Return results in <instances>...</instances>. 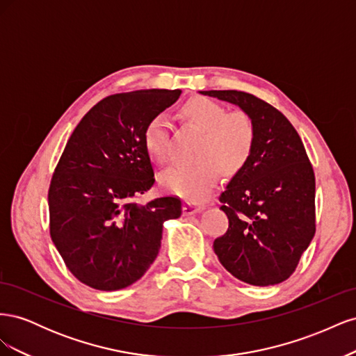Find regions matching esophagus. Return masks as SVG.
<instances>
[{
	"mask_svg": "<svg viewBox=\"0 0 356 356\" xmlns=\"http://www.w3.org/2000/svg\"><path fill=\"white\" fill-rule=\"evenodd\" d=\"M200 211H203V204H197L193 202H186L184 207H182V212H184V215H193Z\"/></svg>",
	"mask_w": 356,
	"mask_h": 356,
	"instance_id": "esophagus-1",
	"label": "esophagus"
}]
</instances>
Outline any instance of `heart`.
<instances>
[{
	"mask_svg": "<svg viewBox=\"0 0 356 356\" xmlns=\"http://www.w3.org/2000/svg\"><path fill=\"white\" fill-rule=\"evenodd\" d=\"M182 115L202 132L195 153L197 161L168 168L160 182L177 196L200 200L217 184L218 170L232 177L245 168L255 147V126L248 114L227 113L221 104L208 98L190 99L182 106ZM144 145L159 163L169 159V122L163 114L147 123Z\"/></svg>",
	"mask_w": 356,
	"mask_h": 356,
	"instance_id": "b5f03b06",
	"label": "heart"
}]
</instances>
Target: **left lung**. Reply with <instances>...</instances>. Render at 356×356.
Here are the masks:
<instances>
[{
    "instance_id": "obj_1",
    "label": "left lung",
    "mask_w": 356,
    "mask_h": 356,
    "mask_svg": "<svg viewBox=\"0 0 356 356\" xmlns=\"http://www.w3.org/2000/svg\"><path fill=\"white\" fill-rule=\"evenodd\" d=\"M251 117V159L221 193L229 229L213 241L220 263L255 286L284 282L315 236V174L288 118L257 96L238 90H200Z\"/></svg>"
}]
</instances>
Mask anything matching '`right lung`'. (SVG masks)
Instances as JSON below:
<instances>
[{
  "mask_svg": "<svg viewBox=\"0 0 356 356\" xmlns=\"http://www.w3.org/2000/svg\"><path fill=\"white\" fill-rule=\"evenodd\" d=\"M181 90L106 96L74 129L49 188L50 236L70 272L99 291L141 279L160 250L163 222L181 217V200L136 202L154 184L144 129Z\"/></svg>",
  "mask_w": 356,
  "mask_h": 356,
  "instance_id": "right-lung-1",
  "label": "right lung"
}]
</instances>
